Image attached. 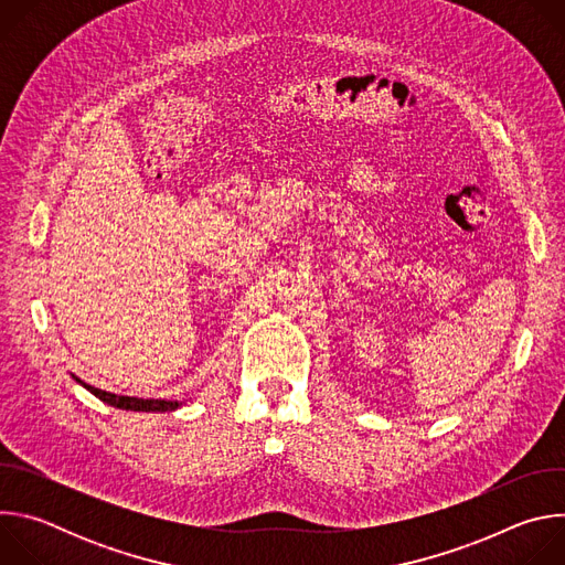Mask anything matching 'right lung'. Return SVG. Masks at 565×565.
I'll return each instance as SVG.
<instances>
[{"mask_svg": "<svg viewBox=\"0 0 565 565\" xmlns=\"http://www.w3.org/2000/svg\"><path fill=\"white\" fill-rule=\"evenodd\" d=\"M79 384H83L87 391H92L96 397H100L103 402H107V405L125 409V412H174V409L181 407V402H174V399H142V397L107 393V391H100V388H96L92 384H85V382H79Z\"/></svg>", "mask_w": 565, "mask_h": 565, "instance_id": "1", "label": "right lung"}]
</instances>
